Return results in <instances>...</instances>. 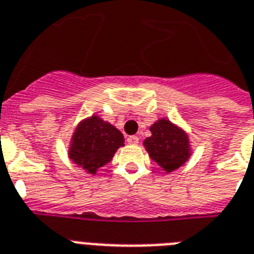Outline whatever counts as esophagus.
I'll return each mask as SVG.
<instances>
[{
    "instance_id": "esophagus-1",
    "label": "esophagus",
    "mask_w": 254,
    "mask_h": 254,
    "mask_svg": "<svg viewBox=\"0 0 254 254\" xmlns=\"http://www.w3.org/2000/svg\"><path fill=\"white\" fill-rule=\"evenodd\" d=\"M138 141H139V138H138L137 135H130V137H127V142L129 145H137Z\"/></svg>"
}]
</instances>
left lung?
<instances>
[{
  "mask_svg": "<svg viewBox=\"0 0 254 254\" xmlns=\"http://www.w3.org/2000/svg\"><path fill=\"white\" fill-rule=\"evenodd\" d=\"M151 137L143 145L148 155L164 171L172 172L189 158V139L184 131L168 120H159L150 127Z\"/></svg>",
  "mask_w": 254,
  "mask_h": 254,
  "instance_id": "1",
  "label": "left lung"
}]
</instances>
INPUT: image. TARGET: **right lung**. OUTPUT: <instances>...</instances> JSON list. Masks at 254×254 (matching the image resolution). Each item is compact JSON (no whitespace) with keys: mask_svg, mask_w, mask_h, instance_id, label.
<instances>
[{"mask_svg":"<svg viewBox=\"0 0 254 254\" xmlns=\"http://www.w3.org/2000/svg\"><path fill=\"white\" fill-rule=\"evenodd\" d=\"M71 139L69 158L92 175L111 162L117 148L124 146L123 133L98 116L82 121Z\"/></svg>","mask_w":254,"mask_h":254,"instance_id":"add662e5","label":"right lung"}]
</instances>
